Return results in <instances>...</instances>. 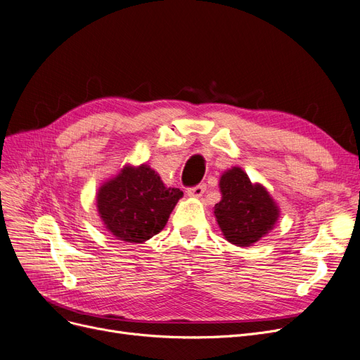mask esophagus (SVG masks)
Segmentation results:
<instances>
[{"label":"esophagus","instance_id":"1","mask_svg":"<svg viewBox=\"0 0 360 360\" xmlns=\"http://www.w3.org/2000/svg\"><path fill=\"white\" fill-rule=\"evenodd\" d=\"M205 191H207L205 184H198V186H193V188H189L186 192H188V195L192 198H200L205 193Z\"/></svg>","mask_w":360,"mask_h":360}]
</instances>
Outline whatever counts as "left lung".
Returning a JSON list of instances; mask_svg holds the SVG:
<instances>
[{
    "instance_id": "left-lung-1",
    "label": "left lung",
    "mask_w": 360,
    "mask_h": 360,
    "mask_svg": "<svg viewBox=\"0 0 360 360\" xmlns=\"http://www.w3.org/2000/svg\"><path fill=\"white\" fill-rule=\"evenodd\" d=\"M221 200L214 215L224 238L238 247H250L275 226L279 208L262 184L251 183L239 167L227 169L220 179Z\"/></svg>"
}]
</instances>
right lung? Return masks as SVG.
<instances>
[{"instance_id":"right-lung-1","label":"right lung","mask_w":360,"mask_h":360,"mask_svg":"<svg viewBox=\"0 0 360 360\" xmlns=\"http://www.w3.org/2000/svg\"><path fill=\"white\" fill-rule=\"evenodd\" d=\"M181 196L180 189L165 188L149 165H127L98 189L97 211L115 238L141 243L165 227Z\"/></svg>"}]
</instances>
